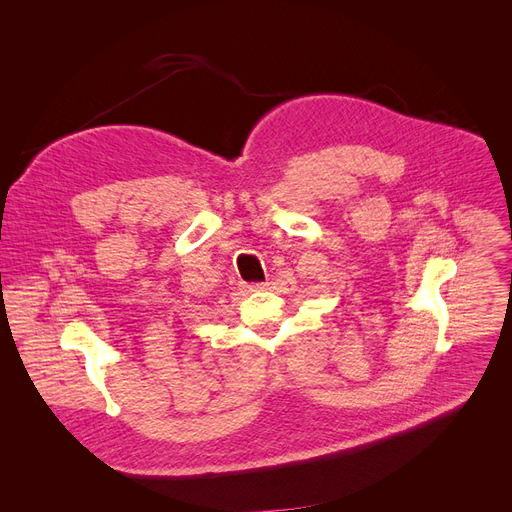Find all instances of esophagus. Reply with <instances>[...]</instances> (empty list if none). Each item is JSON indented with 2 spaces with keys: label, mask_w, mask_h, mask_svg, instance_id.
I'll list each match as a JSON object with an SVG mask.
<instances>
[{
  "label": "esophagus",
  "mask_w": 512,
  "mask_h": 512,
  "mask_svg": "<svg viewBox=\"0 0 512 512\" xmlns=\"http://www.w3.org/2000/svg\"><path fill=\"white\" fill-rule=\"evenodd\" d=\"M265 286H267L265 282H255V284H249L247 288H249V290H263Z\"/></svg>",
  "instance_id": "34e87169"
}]
</instances>
